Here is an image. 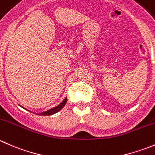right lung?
<instances>
[{
    "mask_svg": "<svg viewBox=\"0 0 155 155\" xmlns=\"http://www.w3.org/2000/svg\"><path fill=\"white\" fill-rule=\"evenodd\" d=\"M67 101H68V98L65 97V99L64 100V101H62V102L61 103V104H59L58 106H57V107L52 108V109H48V110L46 111V112H42V113H40V114H37V115H53V114H55L56 112H58V111H60L61 109H62V108H63L65 105H66Z\"/></svg>",
    "mask_w": 155,
    "mask_h": 155,
    "instance_id": "add662e5",
    "label": "right lung"
}]
</instances>
